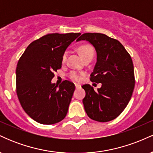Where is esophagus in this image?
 <instances>
[{
	"label": "esophagus",
	"mask_w": 153,
	"mask_h": 153,
	"mask_svg": "<svg viewBox=\"0 0 153 153\" xmlns=\"http://www.w3.org/2000/svg\"><path fill=\"white\" fill-rule=\"evenodd\" d=\"M75 88H80V85H79V84L75 83Z\"/></svg>",
	"instance_id": "esophagus-1"
}]
</instances>
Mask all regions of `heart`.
I'll return each mask as SVG.
<instances>
[{"instance_id": "obj_1", "label": "heart", "mask_w": 153, "mask_h": 153, "mask_svg": "<svg viewBox=\"0 0 153 153\" xmlns=\"http://www.w3.org/2000/svg\"><path fill=\"white\" fill-rule=\"evenodd\" d=\"M78 52L79 54H80V55L81 56L82 58L83 59L84 57H87V56L88 55H94V49H93V47L90 46V45H83L78 47ZM66 56L67 54L64 53L62 58V62H65V60L66 59ZM70 77H71V79L76 80V81H79V80H81V76H80V75H79L78 73H76V72H71V74H70Z\"/></svg>"}]
</instances>
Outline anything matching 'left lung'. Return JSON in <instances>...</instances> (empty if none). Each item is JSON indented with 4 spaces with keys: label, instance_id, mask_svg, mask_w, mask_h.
<instances>
[{
    "label": "left lung",
    "instance_id": "1",
    "mask_svg": "<svg viewBox=\"0 0 153 153\" xmlns=\"http://www.w3.org/2000/svg\"><path fill=\"white\" fill-rule=\"evenodd\" d=\"M85 40L96 52V63L91 80L101 82L95 91L89 84L85 91L84 108L91 119L100 122L113 120L130 101L134 88V66L131 58L118 40L100 33H85L77 41Z\"/></svg>",
    "mask_w": 153,
    "mask_h": 153
}]
</instances>
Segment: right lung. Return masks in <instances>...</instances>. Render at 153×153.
Masks as SVG:
<instances>
[{
  "instance_id": "obj_1",
  "label": "right lung",
  "mask_w": 153,
  "mask_h": 153,
  "mask_svg": "<svg viewBox=\"0 0 153 153\" xmlns=\"http://www.w3.org/2000/svg\"><path fill=\"white\" fill-rule=\"evenodd\" d=\"M80 33L49 34L31 42L16 67V93L22 108L43 124L62 121L75 91L73 82L52 83L53 72L62 67V55Z\"/></svg>"
}]
</instances>
